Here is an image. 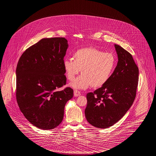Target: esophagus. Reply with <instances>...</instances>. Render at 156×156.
<instances>
[{
  "label": "esophagus",
  "instance_id": "1",
  "mask_svg": "<svg viewBox=\"0 0 156 156\" xmlns=\"http://www.w3.org/2000/svg\"><path fill=\"white\" fill-rule=\"evenodd\" d=\"M74 97H79V96L81 95V92L79 90H74Z\"/></svg>",
  "mask_w": 156,
  "mask_h": 156
}]
</instances>
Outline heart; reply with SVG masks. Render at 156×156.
Instances as JSON below:
<instances>
[{
  "instance_id": "b5f03b06",
  "label": "heart",
  "mask_w": 156,
  "mask_h": 156,
  "mask_svg": "<svg viewBox=\"0 0 156 156\" xmlns=\"http://www.w3.org/2000/svg\"><path fill=\"white\" fill-rule=\"evenodd\" d=\"M73 58L63 61L68 80L73 81L81 69L82 74L69 84L75 89H87L103 86L111 78L116 66V58L112 52H105L94 48L76 51Z\"/></svg>"
}]
</instances>
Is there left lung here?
<instances>
[{
  "instance_id": "8db88e82",
  "label": "left lung",
  "mask_w": 156,
  "mask_h": 156,
  "mask_svg": "<svg viewBox=\"0 0 156 156\" xmlns=\"http://www.w3.org/2000/svg\"><path fill=\"white\" fill-rule=\"evenodd\" d=\"M118 61L111 78L102 87L87 94L86 119L98 128L113 126L133 103L139 81V69L132 55L115 44Z\"/></svg>"
}]
</instances>
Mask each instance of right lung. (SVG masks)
I'll return each mask as SVG.
<instances>
[{
	"label": "right lung",
	"mask_w": 156,
	"mask_h": 156,
	"mask_svg": "<svg viewBox=\"0 0 156 156\" xmlns=\"http://www.w3.org/2000/svg\"><path fill=\"white\" fill-rule=\"evenodd\" d=\"M68 44L63 37L44 38L23 53L16 68V99L24 117L43 130L57 127L64 108L73 97L67 88L63 67Z\"/></svg>",
	"instance_id": "1"
}]
</instances>
